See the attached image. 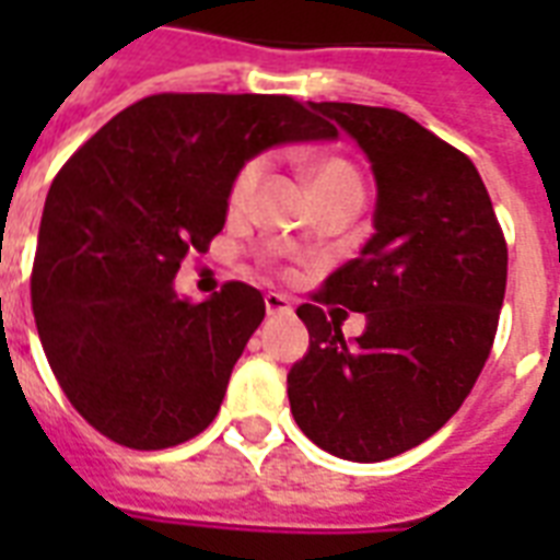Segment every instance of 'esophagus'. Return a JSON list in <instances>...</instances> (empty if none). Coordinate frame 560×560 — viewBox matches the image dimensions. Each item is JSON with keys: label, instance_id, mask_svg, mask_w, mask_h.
Here are the masks:
<instances>
[{"label": "esophagus", "instance_id": "obj_1", "mask_svg": "<svg viewBox=\"0 0 560 560\" xmlns=\"http://www.w3.org/2000/svg\"><path fill=\"white\" fill-rule=\"evenodd\" d=\"M264 307H267V314H270V316H290V314H293V305H290V299L281 296V293H267V296H264Z\"/></svg>", "mask_w": 560, "mask_h": 560}]
</instances>
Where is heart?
Listing matches in <instances>:
<instances>
[{
	"label": "heart",
	"mask_w": 560,
	"mask_h": 560,
	"mask_svg": "<svg viewBox=\"0 0 560 560\" xmlns=\"http://www.w3.org/2000/svg\"><path fill=\"white\" fill-rule=\"evenodd\" d=\"M264 171H267V160L264 156H255V160L244 162V168L237 171L235 183L229 188V206L232 209L237 211L249 206L255 188L261 183ZM307 183H311V194L314 197H323V194H363L358 171L342 160H323L311 165Z\"/></svg>",
	"instance_id": "heart-1"
}]
</instances>
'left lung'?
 I'll return each mask as SVG.
<instances>
[{"label": "left lung", "mask_w": 560, "mask_h": 560, "mask_svg": "<svg viewBox=\"0 0 560 560\" xmlns=\"http://www.w3.org/2000/svg\"><path fill=\"white\" fill-rule=\"evenodd\" d=\"M307 104L366 153L377 200L358 258L296 311L311 346L288 372L290 412L316 447L383 462L442 430L474 389L494 342L509 249L465 153L398 109ZM337 304L368 316L354 341L341 337Z\"/></svg>", "instance_id": "obj_1"}]
</instances>
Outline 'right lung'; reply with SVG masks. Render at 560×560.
<instances>
[{
    "instance_id": "1",
    "label": "right lung",
    "mask_w": 560,
    "mask_h": 560,
    "mask_svg": "<svg viewBox=\"0 0 560 560\" xmlns=\"http://www.w3.org/2000/svg\"><path fill=\"white\" fill-rule=\"evenodd\" d=\"M334 136L288 95L165 92L109 118L60 168L31 305L60 389L98 433L162 451L214 421L264 299L229 281L194 305L174 288L179 264L223 229L244 162Z\"/></svg>"
}]
</instances>
